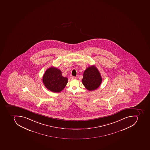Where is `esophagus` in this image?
<instances>
[{
  "mask_svg": "<svg viewBox=\"0 0 150 150\" xmlns=\"http://www.w3.org/2000/svg\"><path fill=\"white\" fill-rule=\"evenodd\" d=\"M77 78V77H74V76H71V79H76Z\"/></svg>",
  "mask_w": 150,
  "mask_h": 150,
  "instance_id": "obj_1",
  "label": "esophagus"
}]
</instances>
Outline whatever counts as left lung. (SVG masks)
Returning <instances> with one entry per match:
<instances>
[{"mask_svg":"<svg viewBox=\"0 0 150 150\" xmlns=\"http://www.w3.org/2000/svg\"><path fill=\"white\" fill-rule=\"evenodd\" d=\"M82 81L86 89L91 91L99 87L102 79L98 69L94 65H92L85 70Z\"/></svg>","mask_w":150,"mask_h":150,"instance_id":"1","label":"left lung"}]
</instances>
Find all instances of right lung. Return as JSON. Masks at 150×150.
I'll list each match as a JSON object with an SVG mask.
<instances>
[{
    "label": "right lung",
    "mask_w": 150,
    "mask_h": 150,
    "mask_svg": "<svg viewBox=\"0 0 150 150\" xmlns=\"http://www.w3.org/2000/svg\"><path fill=\"white\" fill-rule=\"evenodd\" d=\"M43 82L47 89L53 93L62 91L68 82V79L62 75V72L57 68L51 67L44 73Z\"/></svg>",
    "instance_id": "right-lung-1"
}]
</instances>
